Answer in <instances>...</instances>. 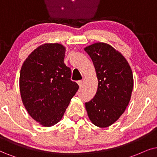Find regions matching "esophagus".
I'll return each instance as SVG.
<instances>
[{"mask_svg":"<svg viewBox=\"0 0 157 157\" xmlns=\"http://www.w3.org/2000/svg\"><path fill=\"white\" fill-rule=\"evenodd\" d=\"M77 83H78L79 86H80V88H82V87L83 86V85H84V81L82 80H80L77 82Z\"/></svg>","mask_w":157,"mask_h":157,"instance_id":"obj_1","label":"esophagus"}]
</instances>
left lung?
Segmentation results:
<instances>
[{
	"label": "left lung",
	"mask_w": 157,
	"mask_h": 157,
	"mask_svg": "<svg viewBox=\"0 0 157 157\" xmlns=\"http://www.w3.org/2000/svg\"><path fill=\"white\" fill-rule=\"evenodd\" d=\"M84 50L92 59L98 79L96 95L85 103V109L94 125L107 128L128 106L133 88L132 69L124 56L108 43H95Z\"/></svg>",
	"instance_id": "1"
}]
</instances>
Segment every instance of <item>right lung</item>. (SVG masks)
Here are the masks:
<instances>
[{
  "label": "right lung",
  "instance_id": "1",
  "mask_svg": "<svg viewBox=\"0 0 157 157\" xmlns=\"http://www.w3.org/2000/svg\"><path fill=\"white\" fill-rule=\"evenodd\" d=\"M66 47L44 43L29 54L21 66L19 89L22 103L33 120L51 127L61 120L78 90L64 64Z\"/></svg>",
  "mask_w": 157,
  "mask_h": 157
}]
</instances>
